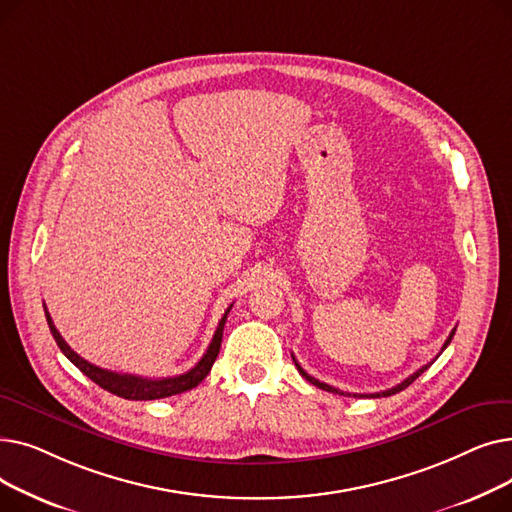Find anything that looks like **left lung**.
Segmentation results:
<instances>
[{
	"label": "left lung",
	"instance_id": "obj_1",
	"mask_svg": "<svg viewBox=\"0 0 512 512\" xmlns=\"http://www.w3.org/2000/svg\"><path fill=\"white\" fill-rule=\"evenodd\" d=\"M454 332H456V328H454V330L450 332V336L446 338V342H444V346H442V351H444V348H446V346L450 344V340H452ZM442 351H440V353H442ZM440 353L436 355V359L440 357ZM436 359H434V361H436ZM292 361H294V365H297V369L301 371V375H303V378H305L307 382H311L313 386H317V388H321V390H326V392H334V394H344V396H346V392H342V390H338V388H332V386H328V384H324V382H319V380L311 378V375H309V373H307V371H305V369H303V367H301V365L297 363V359H294V357H292ZM434 361H432V363H434ZM432 363H427V365H423V367H421V369H417V371H415L413 375H409V378H407L405 382H400V384H396V386H394V388H390V390H384V392H375V394H353V396H355V398H382V396H392V394H396V392H400V390H405L407 386H411V384H413V382H415V380L419 378V375H421V373H423V371H425V369H427L429 365H432ZM348 396H351V394H348Z\"/></svg>",
	"mask_w": 512,
	"mask_h": 512
}]
</instances>
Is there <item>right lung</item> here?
<instances>
[{
	"label": "right lung",
	"mask_w": 512,
	"mask_h": 512,
	"mask_svg": "<svg viewBox=\"0 0 512 512\" xmlns=\"http://www.w3.org/2000/svg\"><path fill=\"white\" fill-rule=\"evenodd\" d=\"M230 309H232V305L226 309L224 317L220 319L218 330H215V334H213V338H211V342L207 346L205 355L201 357V361L193 369H188L182 375H174V378H159V380H149V378H141V375H130V373L107 371V369H101V367L85 361L83 357L76 355L72 348L66 344L62 334L58 332V328L53 326L51 315H49L47 309H45V317H47V326H49L53 338H56V342L60 346V351L80 371H83L89 380H93L103 390L112 392V394H116L120 398H126V400H155V398H168V396H174V394H182L186 390H193L195 386H199L205 380V375L211 371L215 359H218L220 346H222L224 324H226V317H228Z\"/></svg>",
	"instance_id": "1"
}]
</instances>
